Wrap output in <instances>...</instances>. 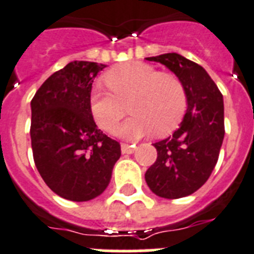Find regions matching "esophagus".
Returning <instances> with one entry per match:
<instances>
[{
  "label": "esophagus",
  "instance_id": "1",
  "mask_svg": "<svg viewBox=\"0 0 254 254\" xmlns=\"http://www.w3.org/2000/svg\"><path fill=\"white\" fill-rule=\"evenodd\" d=\"M134 151H135V145H129L125 144V143L121 144V152L124 154H131Z\"/></svg>",
  "mask_w": 254,
  "mask_h": 254
}]
</instances>
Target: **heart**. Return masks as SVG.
I'll use <instances>...</instances> for the list:
<instances>
[{
  "mask_svg": "<svg viewBox=\"0 0 254 254\" xmlns=\"http://www.w3.org/2000/svg\"><path fill=\"white\" fill-rule=\"evenodd\" d=\"M103 80L113 93L94 87L89 94L90 114L101 129L112 133L129 101L133 115L118 129L124 139H139L154 129L158 135H165L178 127L187 109L182 81L148 64H121L106 72Z\"/></svg>",
  "mask_w": 254,
  "mask_h": 254,
  "instance_id": "heart-1",
  "label": "heart"
}]
</instances>
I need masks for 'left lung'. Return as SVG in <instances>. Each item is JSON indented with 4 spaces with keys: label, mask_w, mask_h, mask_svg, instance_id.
<instances>
[{
    "label": "left lung",
    "mask_w": 254,
    "mask_h": 254,
    "mask_svg": "<svg viewBox=\"0 0 254 254\" xmlns=\"http://www.w3.org/2000/svg\"><path fill=\"white\" fill-rule=\"evenodd\" d=\"M145 60L162 64L178 76L188 105L179 129L153 144L157 160L147 170L145 182L158 197H187L208 180L219 160L225 135L222 94L202 66L182 55Z\"/></svg>",
    "instance_id": "left-lung-1"
}]
</instances>
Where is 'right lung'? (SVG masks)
<instances>
[{
  "instance_id": "right-lung-1",
  "label": "right lung",
  "mask_w": 254,
  "mask_h": 254,
  "mask_svg": "<svg viewBox=\"0 0 254 254\" xmlns=\"http://www.w3.org/2000/svg\"><path fill=\"white\" fill-rule=\"evenodd\" d=\"M105 67L69 63L51 75L30 102L35 166L51 190L74 202L102 194L121 156L120 144L97 127L89 110L93 79Z\"/></svg>"
}]
</instances>
